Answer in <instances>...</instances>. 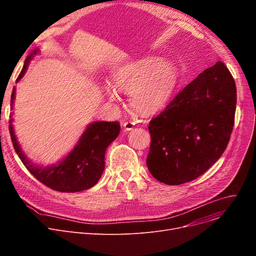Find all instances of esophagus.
Masks as SVG:
<instances>
[{"label":"esophagus","instance_id":"34e87169","mask_svg":"<svg viewBox=\"0 0 256 256\" xmlns=\"http://www.w3.org/2000/svg\"><path fill=\"white\" fill-rule=\"evenodd\" d=\"M124 128L126 130H132L135 128V122H132V121H126V122H124Z\"/></svg>","mask_w":256,"mask_h":256}]
</instances>
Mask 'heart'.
I'll use <instances>...</instances> for the list:
<instances>
[{
	"instance_id": "heart-1",
	"label": "heart",
	"mask_w": 256,
	"mask_h": 256,
	"mask_svg": "<svg viewBox=\"0 0 256 256\" xmlns=\"http://www.w3.org/2000/svg\"><path fill=\"white\" fill-rule=\"evenodd\" d=\"M178 72L163 59L148 57L130 62L111 76L114 90L130 93V104L142 115L162 110L176 88ZM109 98H114L111 88H106Z\"/></svg>"
}]
</instances>
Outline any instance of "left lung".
Returning <instances> with one entry per match:
<instances>
[{
  "mask_svg": "<svg viewBox=\"0 0 256 256\" xmlns=\"http://www.w3.org/2000/svg\"><path fill=\"white\" fill-rule=\"evenodd\" d=\"M236 106V82L223 62L199 74L150 120L146 164L152 176L178 186L204 174L226 150Z\"/></svg>",
  "mask_w": 256,
  "mask_h": 256,
  "instance_id": "8db88e82",
  "label": "left lung"
}]
</instances>
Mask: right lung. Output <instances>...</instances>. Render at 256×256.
Segmentation results:
<instances>
[{
    "label": "right lung",
    "mask_w": 256,
    "mask_h": 256,
    "mask_svg": "<svg viewBox=\"0 0 256 256\" xmlns=\"http://www.w3.org/2000/svg\"><path fill=\"white\" fill-rule=\"evenodd\" d=\"M39 52L33 50L26 57L22 70L16 82L24 76L30 60ZM16 98V87L11 94V110ZM11 118V115H10ZM12 118L9 120V132L13 147L18 154L22 164L29 170L32 176L50 189L64 192H80L96 184L104 169V154L109 146L119 135L120 124L117 121H96L90 124L80 136L74 148L67 154L61 162L48 167L39 166L32 163L24 156L20 145L18 142L12 126Z\"/></svg>",
    "instance_id": "add662e5"
}]
</instances>
